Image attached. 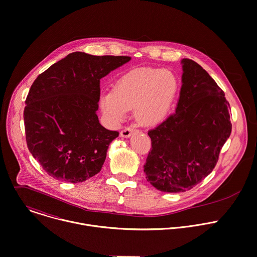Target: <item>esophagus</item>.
Here are the masks:
<instances>
[{
  "instance_id": "1",
  "label": "esophagus",
  "mask_w": 257,
  "mask_h": 257,
  "mask_svg": "<svg viewBox=\"0 0 257 257\" xmlns=\"http://www.w3.org/2000/svg\"><path fill=\"white\" fill-rule=\"evenodd\" d=\"M136 131V129L132 128V127H125L121 132H120V136L121 137H125V138H129L132 133H134Z\"/></svg>"
}]
</instances>
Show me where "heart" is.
<instances>
[{"label": "heart", "mask_w": 257, "mask_h": 257, "mask_svg": "<svg viewBox=\"0 0 257 257\" xmlns=\"http://www.w3.org/2000/svg\"><path fill=\"white\" fill-rule=\"evenodd\" d=\"M178 89L173 72L156 68H138L124 74L113 92L103 94L101 108L113 122L121 121L134 109L136 120L153 125L167 114Z\"/></svg>", "instance_id": "b5f03b06"}]
</instances>
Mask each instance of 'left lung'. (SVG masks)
Listing matches in <instances>:
<instances>
[{
    "mask_svg": "<svg viewBox=\"0 0 257 257\" xmlns=\"http://www.w3.org/2000/svg\"><path fill=\"white\" fill-rule=\"evenodd\" d=\"M182 63L176 112L148 131L151 148L143 166L147 181L165 193L186 192L208 177L232 129L222 89L196 61Z\"/></svg>",
    "mask_w": 257,
    "mask_h": 257,
    "instance_id": "obj_1",
    "label": "left lung"
}]
</instances>
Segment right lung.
Segmentation results:
<instances>
[{"label": "right lung", "mask_w": 257, "mask_h": 257, "mask_svg": "<svg viewBox=\"0 0 257 257\" xmlns=\"http://www.w3.org/2000/svg\"><path fill=\"white\" fill-rule=\"evenodd\" d=\"M131 59L72 52L40 73L24 109L26 142L33 157L55 180L82 183L101 172L118 131L103 127L100 79Z\"/></svg>", "instance_id": "1"}]
</instances>
